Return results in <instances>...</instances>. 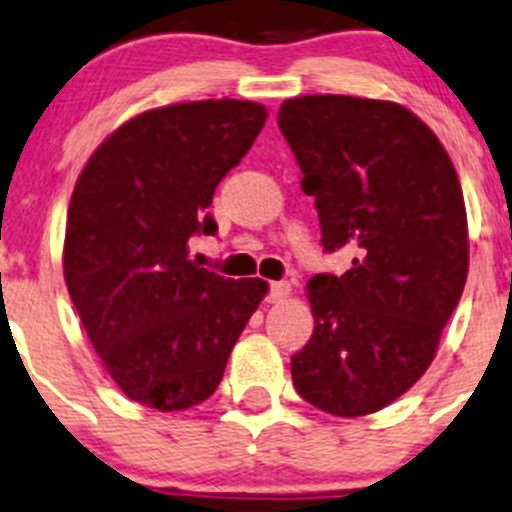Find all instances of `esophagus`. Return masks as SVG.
<instances>
[{"mask_svg": "<svg viewBox=\"0 0 512 512\" xmlns=\"http://www.w3.org/2000/svg\"><path fill=\"white\" fill-rule=\"evenodd\" d=\"M289 294H292V287H289V282H272L270 294H267V302L277 304V302H282V299H287Z\"/></svg>", "mask_w": 512, "mask_h": 512, "instance_id": "esophagus-1", "label": "esophagus"}]
</instances>
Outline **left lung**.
<instances>
[{
  "label": "left lung",
  "mask_w": 512,
  "mask_h": 512,
  "mask_svg": "<svg viewBox=\"0 0 512 512\" xmlns=\"http://www.w3.org/2000/svg\"><path fill=\"white\" fill-rule=\"evenodd\" d=\"M314 195L324 250L352 267L307 282L314 332L297 394L332 416L376 414L426 374L468 277L461 180L436 133L379 98L312 94L277 113Z\"/></svg>",
  "instance_id": "left-lung-1"
}]
</instances>
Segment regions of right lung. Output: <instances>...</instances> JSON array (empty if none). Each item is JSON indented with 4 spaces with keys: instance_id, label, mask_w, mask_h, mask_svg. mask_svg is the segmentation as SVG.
<instances>
[{
    "instance_id": "1",
    "label": "right lung",
    "mask_w": 512,
    "mask_h": 512,
    "mask_svg": "<svg viewBox=\"0 0 512 512\" xmlns=\"http://www.w3.org/2000/svg\"><path fill=\"white\" fill-rule=\"evenodd\" d=\"M267 121L255 101L208 98L143 111L91 153L66 215L64 280L113 384L158 411L203 404L267 294L188 260L227 170Z\"/></svg>"
}]
</instances>
